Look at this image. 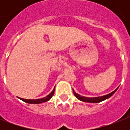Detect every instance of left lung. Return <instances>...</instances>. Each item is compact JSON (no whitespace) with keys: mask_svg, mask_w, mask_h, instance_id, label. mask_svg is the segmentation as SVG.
Here are the masks:
<instances>
[{"mask_svg":"<svg viewBox=\"0 0 130 130\" xmlns=\"http://www.w3.org/2000/svg\"><path fill=\"white\" fill-rule=\"evenodd\" d=\"M117 89H115V90L111 92L110 94H108L107 95H105V96H98V97H94V98H90V97H85L83 96H81V95L78 94L77 93L75 92V91L73 90V94L75 96V97L77 98V99H79V101H83V102H86V103H100V102H102V101H105L106 99H109L110 97L112 96V95L114 94V93L117 90Z\"/></svg>","mask_w":130,"mask_h":130,"instance_id":"1","label":"left lung"}]
</instances>
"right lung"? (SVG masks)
Here are the masks:
<instances>
[{
  "mask_svg": "<svg viewBox=\"0 0 130 130\" xmlns=\"http://www.w3.org/2000/svg\"><path fill=\"white\" fill-rule=\"evenodd\" d=\"M54 92H55V88L53 89V90L48 95H47L46 96L44 97V98H42V99H21V98H19V99H21V101H24L25 103H29V104H40V103H44V102H47L50 99L52 98V96L54 94Z\"/></svg>",
  "mask_w": 130,
  "mask_h": 130,
  "instance_id": "right-lung-1",
  "label": "right lung"
}]
</instances>
